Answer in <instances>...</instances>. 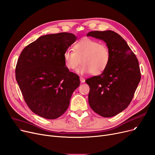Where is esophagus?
Returning <instances> with one entry per match:
<instances>
[{
	"mask_svg": "<svg viewBox=\"0 0 155 155\" xmlns=\"http://www.w3.org/2000/svg\"><path fill=\"white\" fill-rule=\"evenodd\" d=\"M80 82H81L82 83H84L85 82V78H84V77H80Z\"/></svg>",
	"mask_w": 155,
	"mask_h": 155,
	"instance_id": "obj_1",
	"label": "esophagus"
}]
</instances>
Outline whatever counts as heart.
<instances>
[{
	"label": "heart",
	"instance_id": "1",
	"mask_svg": "<svg viewBox=\"0 0 155 155\" xmlns=\"http://www.w3.org/2000/svg\"><path fill=\"white\" fill-rule=\"evenodd\" d=\"M66 67L72 70L75 69L80 62L82 64L77 70L80 74L91 73L99 75L108 66L110 59V51L106 44L85 37L78 41L74 45V51L66 49L63 54Z\"/></svg>",
	"mask_w": 155,
	"mask_h": 155
}]
</instances>
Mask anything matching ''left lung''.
Here are the masks:
<instances>
[{"label": "left lung", "mask_w": 155, "mask_h": 155, "mask_svg": "<svg viewBox=\"0 0 155 155\" xmlns=\"http://www.w3.org/2000/svg\"><path fill=\"white\" fill-rule=\"evenodd\" d=\"M103 40L110 51L107 68L85 80L90 87L88 99L92 110L101 117L117 115L131 102L141 78L138 60L125 40L111 31H94L87 37Z\"/></svg>", "instance_id": "obj_1"}]
</instances>
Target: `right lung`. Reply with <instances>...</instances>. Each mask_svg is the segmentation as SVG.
<instances>
[{
    "label": "right lung",
    "mask_w": 155,
    "mask_h": 155,
    "mask_svg": "<svg viewBox=\"0 0 155 155\" xmlns=\"http://www.w3.org/2000/svg\"><path fill=\"white\" fill-rule=\"evenodd\" d=\"M76 36L62 32L40 37L22 51L16 66V79L25 103L37 115L56 119L68 109L79 77L66 68L64 51Z\"/></svg>",
    "instance_id": "right-lung-1"
}]
</instances>
